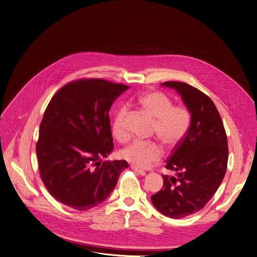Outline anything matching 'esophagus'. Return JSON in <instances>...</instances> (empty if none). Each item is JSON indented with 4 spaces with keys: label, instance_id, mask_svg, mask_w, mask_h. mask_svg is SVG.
I'll return each mask as SVG.
<instances>
[{
    "label": "esophagus",
    "instance_id": "esophagus-1",
    "mask_svg": "<svg viewBox=\"0 0 257 257\" xmlns=\"http://www.w3.org/2000/svg\"><path fill=\"white\" fill-rule=\"evenodd\" d=\"M131 169L132 170H134L137 174H139V175H141V176H145V172L144 171H142V170H140V169H138L137 167H135V166H131Z\"/></svg>",
    "mask_w": 257,
    "mask_h": 257
}]
</instances>
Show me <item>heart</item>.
Segmentation results:
<instances>
[{
    "mask_svg": "<svg viewBox=\"0 0 257 257\" xmlns=\"http://www.w3.org/2000/svg\"><path fill=\"white\" fill-rule=\"evenodd\" d=\"M138 104L154 121L155 132L162 142L173 148L183 138L190 125V114L186 108L174 106L172 99L159 91H152L141 95ZM127 106L122 105L115 114L112 132L120 141L128 138L125 126ZM163 151L161 146L154 141L134 140L122 151V157L133 166L146 169L159 162Z\"/></svg>",
    "mask_w": 257,
    "mask_h": 257,
    "instance_id": "obj_1",
    "label": "heart"
}]
</instances>
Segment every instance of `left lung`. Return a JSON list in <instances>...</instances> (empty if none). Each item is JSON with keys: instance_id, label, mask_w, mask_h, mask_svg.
Returning <instances> with one entry per match:
<instances>
[{"instance_id": "8db88e82", "label": "left lung", "mask_w": 257, "mask_h": 257, "mask_svg": "<svg viewBox=\"0 0 257 257\" xmlns=\"http://www.w3.org/2000/svg\"><path fill=\"white\" fill-rule=\"evenodd\" d=\"M161 86L175 89L190 114L189 128L166 164L175 176L162 175L163 188L152 196L161 213L178 219L203 208L221 185L228 165V140L222 118L207 95L184 82Z\"/></svg>"}]
</instances>
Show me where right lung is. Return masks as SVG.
<instances>
[{"label": "right lung", "instance_id": "1", "mask_svg": "<svg viewBox=\"0 0 257 257\" xmlns=\"http://www.w3.org/2000/svg\"><path fill=\"white\" fill-rule=\"evenodd\" d=\"M129 86L102 79L68 83L51 99L36 143L39 169L50 194L76 210L104 201L128 168L102 162L114 150L108 112Z\"/></svg>", "mask_w": 257, "mask_h": 257}]
</instances>
